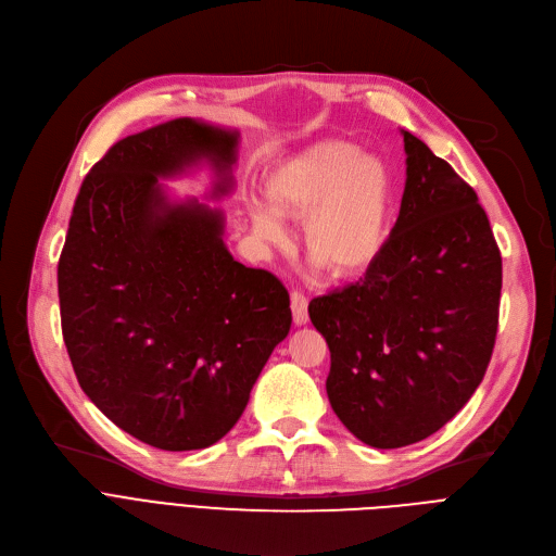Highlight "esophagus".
I'll use <instances>...</instances> for the list:
<instances>
[{
    "label": "esophagus",
    "mask_w": 556,
    "mask_h": 556,
    "mask_svg": "<svg viewBox=\"0 0 556 556\" xmlns=\"http://www.w3.org/2000/svg\"><path fill=\"white\" fill-rule=\"evenodd\" d=\"M290 311H293V319L298 327L308 323V300L304 293H298V290L290 293Z\"/></svg>",
    "instance_id": "esophagus-1"
}]
</instances>
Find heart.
Instances as JSON below:
<instances>
[{
  "label": "heart",
  "mask_w": 556,
  "mask_h": 556,
  "mask_svg": "<svg viewBox=\"0 0 556 556\" xmlns=\"http://www.w3.org/2000/svg\"><path fill=\"white\" fill-rule=\"evenodd\" d=\"M263 198L273 213L261 202L248 207L256 239H281L275 212L304 216L302 243L308 256L333 277H356L388 245L396 182L386 160L365 155L352 141L327 139L270 168Z\"/></svg>",
  "instance_id": "heart-1"
}]
</instances>
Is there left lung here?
Listing matches in <instances>:
<instances>
[{
	"instance_id": "obj_1",
	"label": "left lung",
	"mask_w": 556,
	"mask_h": 556,
	"mask_svg": "<svg viewBox=\"0 0 556 556\" xmlns=\"http://www.w3.org/2000/svg\"><path fill=\"white\" fill-rule=\"evenodd\" d=\"M405 189L365 277L308 304L331 352L333 413L374 448L417 444L482 383L498 331L503 258L476 191L403 130Z\"/></svg>"
}]
</instances>
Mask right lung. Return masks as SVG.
Wrapping results in <instances>:
<instances>
[{
    "label": "right lung",
    "instance_id": "obj_1",
    "mask_svg": "<svg viewBox=\"0 0 556 556\" xmlns=\"http://www.w3.org/2000/svg\"><path fill=\"white\" fill-rule=\"evenodd\" d=\"M237 146V130L187 116L116 141L85 175L58 261L83 392L162 451L225 437L293 323L283 283L225 248L223 212L170 202L160 185L207 162L212 198L229 193Z\"/></svg>",
    "mask_w": 556,
    "mask_h": 556
}]
</instances>
